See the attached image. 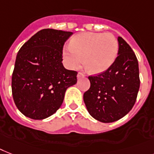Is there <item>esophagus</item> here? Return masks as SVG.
<instances>
[{
    "label": "esophagus",
    "instance_id": "34e87169",
    "mask_svg": "<svg viewBox=\"0 0 154 154\" xmlns=\"http://www.w3.org/2000/svg\"><path fill=\"white\" fill-rule=\"evenodd\" d=\"M85 77V75L83 74V73H81V72H79V73H78V74H77V78H78V79H81V78H82V77Z\"/></svg>",
    "mask_w": 154,
    "mask_h": 154
}]
</instances>
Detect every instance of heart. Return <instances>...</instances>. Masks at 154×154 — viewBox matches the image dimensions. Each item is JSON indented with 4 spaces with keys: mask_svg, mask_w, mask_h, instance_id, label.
I'll use <instances>...</instances> for the list:
<instances>
[{
    "mask_svg": "<svg viewBox=\"0 0 154 154\" xmlns=\"http://www.w3.org/2000/svg\"><path fill=\"white\" fill-rule=\"evenodd\" d=\"M118 39L112 34L86 32L74 36L63 50L66 66L78 68L82 63L90 73L107 70L116 61L119 53Z\"/></svg>",
    "mask_w": 154,
    "mask_h": 154,
    "instance_id": "heart-1",
    "label": "heart"
}]
</instances>
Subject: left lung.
Instances as JSON below:
<instances>
[{"label": "left lung", "mask_w": 154, "mask_h": 154, "mask_svg": "<svg viewBox=\"0 0 154 154\" xmlns=\"http://www.w3.org/2000/svg\"><path fill=\"white\" fill-rule=\"evenodd\" d=\"M119 55L103 73L89 76L90 88L84 93L89 114L102 122L120 119L132 109L140 87L138 62L129 44L118 38Z\"/></svg>", "instance_id": "left-lung-1"}]
</instances>
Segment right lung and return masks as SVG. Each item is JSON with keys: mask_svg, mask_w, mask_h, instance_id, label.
I'll return each mask as SVG.
<instances>
[{"mask_svg": "<svg viewBox=\"0 0 154 154\" xmlns=\"http://www.w3.org/2000/svg\"><path fill=\"white\" fill-rule=\"evenodd\" d=\"M73 33L43 29L34 35L17 53L12 76L15 104L21 113L43 119L61 107L66 89L77 83V72L62 61L66 41Z\"/></svg>", "mask_w": 154, "mask_h": 154, "instance_id": "add662e5", "label": "right lung"}]
</instances>
